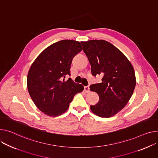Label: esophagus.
<instances>
[{
	"label": "esophagus",
	"instance_id": "obj_1",
	"mask_svg": "<svg viewBox=\"0 0 158 158\" xmlns=\"http://www.w3.org/2000/svg\"><path fill=\"white\" fill-rule=\"evenodd\" d=\"M85 91L86 93H89V86H85Z\"/></svg>",
	"mask_w": 158,
	"mask_h": 158
}]
</instances>
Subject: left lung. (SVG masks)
<instances>
[{
  "label": "left lung",
  "instance_id": "obj_1",
  "mask_svg": "<svg viewBox=\"0 0 158 158\" xmlns=\"http://www.w3.org/2000/svg\"><path fill=\"white\" fill-rule=\"evenodd\" d=\"M94 76L102 75L101 83L90 86L98 93V102L91 106V110L101 118H110L128 103L136 85L135 70L123 52L104 40L81 42Z\"/></svg>",
  "mask_w": 158,
  "mask_h": 158
}]
</instances>
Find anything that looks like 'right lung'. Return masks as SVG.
I'll return each mask as SVG.
<instances>
[{"instance_id": "add662e5", "label": "right lung", "mask_w": 158, "mask_h": 158, "mask_svg": "<svg viewBox=\"0 0 158 158\" xmlns=\"http://www.w3.org/2000/svg\"><path fill=\"white\" fill-rule=\"evenodd\" d=\"M82 49L73 40H62L46 48L31 64L27 76V88L37 107L45 114L56 117L65 112L69 104L84 86L73 82L70 75L73 58Z\"/></svg>"}]
</instances>
